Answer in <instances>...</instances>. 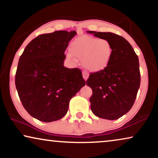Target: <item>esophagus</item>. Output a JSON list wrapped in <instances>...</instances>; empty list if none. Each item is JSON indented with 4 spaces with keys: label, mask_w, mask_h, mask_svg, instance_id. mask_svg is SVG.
Segmentation results:
<instances>
[{
    "label": "esophagus",
    "mask_w": 158,
    "mask_h": 158,
    "mask_svg": "<svg viewBox=\"0 0 158 158\" xmlns=\"http://www.w3.org/2000/svg\"><path fill=\"white\" fill-rule=\"evenodd\" d=\"M88 76H89V74H88V73L86 72V71H83V78H84V80H85V81H86V80L88 78Z\"/></svg>",
    "instance_id": "1"
}]
</instances>
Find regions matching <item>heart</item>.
Listing matches in <instances>:
<instances>
[{"instance_id":"heart-1","label":"heart","mask_w":158,"mask_h":158,"mask_svg":"<svg viewBox=\"0 0 158 158\" xmlns=\"http://www.w3.org/2000/svg\"><path fill=\"white\" fill-rule=\"evenodd\" d=\"M112 53L113 47L109 40L83 36L71 42L67 57L73 62L77 59L82 60L86 70L97 73L107 68Z\"/></svg>"}]
</instances>
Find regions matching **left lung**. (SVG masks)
<instances>
[{"label": "left lung", "mask_w": 158, "mask_h": 158, "mask_svg": "<svg viewBox=\"0 0 158 158\" xmlns=\"http://www.w3.org/2000/svg\"><path fill=\"white\" fill-rule=\"evenodd\" d=\"M88 32L109 40L113 47L107 68L91 73L86 81L93 90L90 109L98 117L118 119L131 109L137 97L140 85L139 59L122 36L111 32Z\"/></svg>", "instance_id": "8db88e82"}]
</instances>
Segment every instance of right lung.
Here are the masks:
<instances>
[{
	"instance_id": "1",
	"label": "right lung",
	"mask_w": 158,
	"mask_h": 158,
	"mask_svg": "<svg viewBox=\"0 0 158 158\" xmlns=\"http://www.w3.org/2000/svg\"><path fill=\"white\" fill-rule=\"evenodd\" d=\"M75 31H56L36 36L19 58L15 84L23 106L44 122L59 120L70 99L85 85L78 68L64 66L68 43Z\"/></svg>"
}]
</instances>
